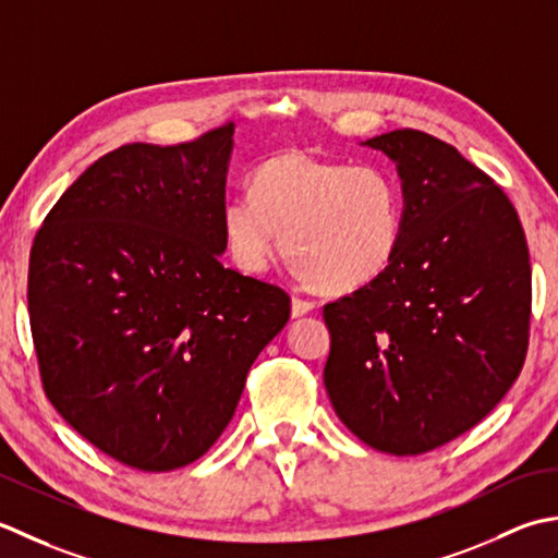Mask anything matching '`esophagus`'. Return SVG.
<instances>
[{"label":"esophagus","mask_w":558,"mask_h":558,"mask_svg":"<svg viewBox=\"0 0 558 558\" xmlns=\"http://www.w3.org/2000/svg\"><path fill=\"white\" fill-rule=\"evenodd\" d=\"M313 308H315L313 301H305V299H301V295H293V301H291V315L293 317L308 315Z\"/></svg>","instance_id":"obj_1"}]
</instances>
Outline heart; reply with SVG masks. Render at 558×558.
I'll list each match as a JSON object with an SVG mask.
<instances>
[{"instance_id":"1","label":"heart","mask_w":558,"mask_h":558,"mask_svg":"<svg viewBox=\"0 0 558 558\" xmlns=\"http://www.w3.org/2000/svg\"><path fill=\"white\" fill-rule=\"evenodd\" d=\"M402 229V192L388 170L299 149L269 156L250 173V195L221 207L223 243L238 267L259 275L287 247L299 275L327 293L383 277Z\"/></svg>"}]
</instances>
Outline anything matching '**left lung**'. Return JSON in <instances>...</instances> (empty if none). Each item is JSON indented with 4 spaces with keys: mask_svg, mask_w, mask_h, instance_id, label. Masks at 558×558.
Returning a JSON list of instances; mask_svg holds the SVG:
<instances>
[{
    "mask_svg": "<svg viewBox=\"0 0 558 558\" xmlns=\"http://www.w3.org/2000/svg\"><path fill=\"white\" fill-rule=\"evenodd\" d=\"M395 161L404 229L368 287L327 303L325 388L366 446L422 454L476 426L522 371L532 269L506 192L418 130L363 142Z\"/></svg>",
    "mask_w": 558,
    "mask_h": 558,
    "instance_id": "left-lung-1",
    "label": "left lung"
}]
</instances>
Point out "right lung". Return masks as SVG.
<instances>
[{"label": "right lung", "instance_id": "1", "mask_svg": "<svg viewBox=\"0 0 558 558\" xmlns=\"http://www.w3.org/2000/svg\"><path fill=\"white\" fill-rule=\"evenodd\" d=\"M231 151V122L175 146L124 144L66 187L31 247L45 395L134 470L202 458L289 323L287 291L219 259Z\"/></svg>", "mask_w": 558, "mask_h": 558}]
</instances>
